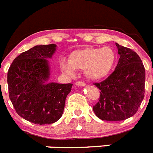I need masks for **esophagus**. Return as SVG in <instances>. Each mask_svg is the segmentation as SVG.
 I'll return each mask as SVG.
<instances>
[{
	"mask_svg": "<svg viewBox=\"0 0 153 153\" xmlns=\"http://www.w3.org/2000/svg\"><path fill=\"white\" fill-rule=\"evenodd\" d=\"M76 85L77 86H83L86 85V83L83 82V81H77L76 83Z\"/></svg>",
	"mask_w": 153,
	"mask_h": 153,
	"instance_id": "34e87169",
	"label": "esophagus"
}]
</instances>
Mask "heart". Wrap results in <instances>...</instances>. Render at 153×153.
<instances>
[{"label": "heart", "instance_id": "obj_1", "mask_svg": "<svg viewBox=\"0 0 153 153\" xmlns=\"http://www.w3.org/2000/svg\"><path fill=\"white\" fill-rule=\"evenodd\" d=\"M116 60V53L110 47H86L73 51L69 61L60 62V68L68 75H74L76 70H84L87 77L97 80L109 75Z\"/></svg>", "mask_w": 153, "mask_h": 153}]
</instances>
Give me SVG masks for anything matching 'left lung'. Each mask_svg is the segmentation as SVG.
Segmentation results:
<instances>
[{
	"instance_id": "obj_1",
	"label": "left lung",
	"mask_w": 153,
	"mask_h": 153,
	"mask_svg": "<svg viewBox=\"0 0 153 153\" xmlns=\"http://www.w3.org/2000/svg\"><path fill=\"white\" fill-rule=\"evenodd\" d=\"M120 57L115 70L105 80L95 83L100 90L99 101L93 106L98 118L121 121L138 111L145 93L146 71L139 55L116 43Z\"/></svg>"
}]
</instances>
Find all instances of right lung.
<instances>
[{
    "instance_id": "1",
    "label": "right lung",
    "mask_w": 153,
    "mask_h": 153,
    "mask_svg": "<svg viewBox=\"0 0 153 153\" xmlns=\"http://www.w3.org/2000/svg\"><path fill=\"white\" fill-rule=\"evenodd\" d=\"M56 44L39 45L13 60L7 73L9 97L17 114L34 124L56 122L63 113L72 83H46L50 75L47 58Z\"/></svg>"
}]
</instances>
